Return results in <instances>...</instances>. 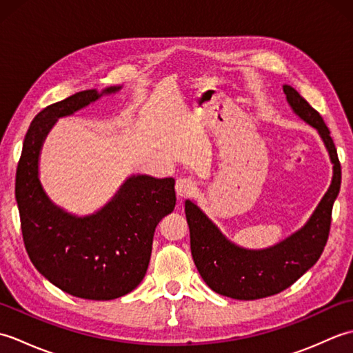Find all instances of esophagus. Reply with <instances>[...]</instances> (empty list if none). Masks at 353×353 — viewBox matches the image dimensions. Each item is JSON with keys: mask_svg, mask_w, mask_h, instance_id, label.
<instances>
[{"mask_svg": "<svg viewBox=\"0 0 353 353\" xmlns=\"http://www.w3.org/2000/svg\"><path fill=\"white\" fill-rule=\"evenodd\" d=\"M197 186L194 183L191 179H179L176 182V194L179 199H186V197H191L194 192H196Z\"/></svg>", "mask_w": 353, "mask_h": 353, "instance_id": "esophagus-1", "label": "esophagus"}]
</instances>
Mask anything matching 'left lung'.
Segmentation results:
<instances>
[{"label": "left lung", "mask_w": 353, "mask_h": 353, "mask_svg": "<svg viewBox=\"0 0 353 353\" xmlns=\"http://www.w3.org/2000/svg\"><path fill=\"white\" fill-rule=\"evenodd\" d=\"M283 92L291 110L319 132L332 162L331 185L308 221L267 249H245L230 241L196 201L185 200L194 264L209 288L236 301L277 294L316 264L326 245L332 206L340 192L341 167L323 118L292 86L283 85Z\"/></svg>", "instance_id": "8db88e82"}]
</instances>
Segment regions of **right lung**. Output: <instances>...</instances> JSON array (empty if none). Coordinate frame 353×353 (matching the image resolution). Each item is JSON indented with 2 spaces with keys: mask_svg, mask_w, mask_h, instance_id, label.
I'll use <instances>...</instances> for the list:
<instances>
[{
  "mask_svg": "<svg viewBox=\"0 0 353 353\" xmlns=\"http://www.w3.org/2000/svg\"><path fill=\"white\" fill-rule=\"evenodd\" d=\"M121 88L88 89L39 112L28 127L17 170L14 197L30 261L57 288L88 301H112L138 287L147 273L156 226L176 206L172 177L132 174L106 205L83 216L57 206L43 190L41 150L57 119Z\"/></svg>",
  "mask_w": 353,
  "mask_h": 353,
  "instance_id": "obj_1",
  "label": "right lung"
}]
</instances>
